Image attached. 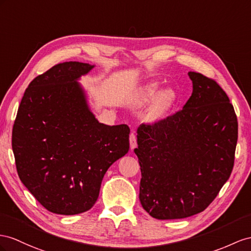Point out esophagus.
<instances>
[{
	"mask_svg": "<svg viewBox=\"0 0 251 251\" xmlns=\"http://www.w3.org/2000/svg\"><path fill=\"white\" fill-rule=\"evenodd\" d=\"M129 143H130V149L131 150L136 149V147H137V137L133 132H131L130 136H129Z\"/></svg>",
	"mask_w": 251,
	"mask_h": 251,
	"instance_id": "esophagus-1",
	"label": "esophagus"
}]
</instances>
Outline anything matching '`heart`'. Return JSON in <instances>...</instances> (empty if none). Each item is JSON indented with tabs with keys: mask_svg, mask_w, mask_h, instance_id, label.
I'll list each match as a JSON object with an SVG mask.
<instances>
[{
	"mask_svg": "<svg viewBox=\"0 0 251 251\" xmlns=\"http://www.w3.org/2000/svg\"><path fill=\"white\" fill-rule=\"evenodd\" d=\"M158 90L157 83H150V85H146L142 88L139 94V102L141 105L147 104L150 100H152L153 96L156 95ZM173 99V93L170 90H164L161 93L158 95L155 101V110L156 111H161L163 109L168 106Z\"/></svg>",
	"mask_w": 251,
	"mask_h": 251,
	"instance_id": "b5f03b06",
	"label": "heart"
}]
</instances>
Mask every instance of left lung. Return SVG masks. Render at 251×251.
Returning a JSON list of instances; mask_svg holds the SVG:
<instances>
[{"instance_id": "obj_1", "label": "left lung", "mask_w": 251, "mask_h": 251, "mask_svg": "<svg viewBox=\"0 0 251 251\" xmlns=\"http://www.w3.org/2000/svg\"><path fill=\"white\" fill-rule=\"evenodd\" d=\"M193 92L181 110L138 128L140 201L151 216L178 220L214 201L234 164L237 119L226 92L189 72Z\"/></svg>"}]
</instances>
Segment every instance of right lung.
<instances>
[{"label":"right lung","mask_w":251,"mask_h":251,"mask_svg":"<svg viewBox=\"0 0 251 251\" xmlns=\"http://www.w3.org/2000/svg\"><path fill=\"white\" fill-rule=\"evenodd\" d=\"M93 68L69 61L37 76L25 90L12 128L19 178L56 214L91 209L107 170L129 151V127L100 123L77 81Z\"/></svg>","instance_id":"add662e5"}]
</instances>
